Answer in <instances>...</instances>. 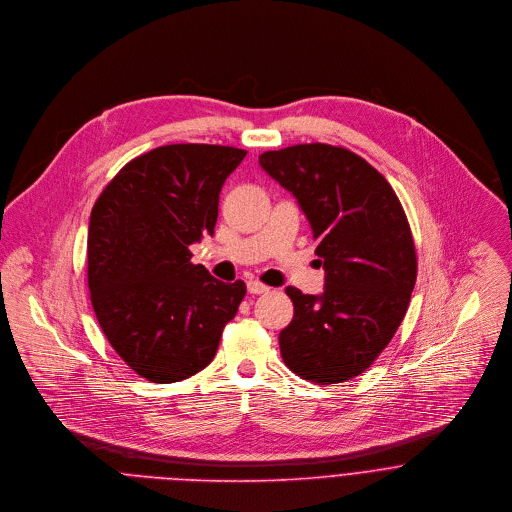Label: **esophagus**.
Instances as JSON below:
<instances>
[{"label": "esophagus", "instance_id": "34e87169", "mask_svg": "<svg viewBox=\"0 0 512 512\" xmlns=\"http://www.w3.org/2000/svg\"><path fill=\"white\" fill-rule=\"evenodd\" d=\"M246 288H248V292H250V294H264V292H268V290H270L268 286H264V284H262V282H258V280H248Z\"/></svg>", "mask_w": 512, "mask_h": 512}]
</instances>
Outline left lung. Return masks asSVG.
<instances>
[{
    "label": "left lung",
    "instance_id": "1",
    "mask_svg": "<svg viewBox=\"0 0 512 512\" xmlns=\"http://www.w3.org/2000/svg\"><path fill=\"white\" fill-rule=\"evenodd\" d=\"M258 161L296 196L326 272L322 296L286 288L294 318L280 332L284 363L320 385L347 381L377 359L405 318L417 280L405 210L385 176L343 147L294 145Z\"/></svg>",
    "mask_w": 512,
    "mask_h": 512
}]
</instances>
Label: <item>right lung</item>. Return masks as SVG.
Wrapping results in <instances>:
<instances>
[{"mask_svg": "<svg viewBox=\"0 0 512 512\" xmlns=\"http://www.w3.org/2000/svg\"><path fill=\"white\" fill-rule=\"evenodd\" d=\"M244 157L222 145L153 149L117 172L91 210L87 282L97 322L153 383L204 369L246 296L242 280L212 278L188 250L214 234L218 194Z\"/></svg>", "mask_w": 512, "mask_h": 512, "instance_id": "obj_1", "label": "right lung"}]
</instances>
